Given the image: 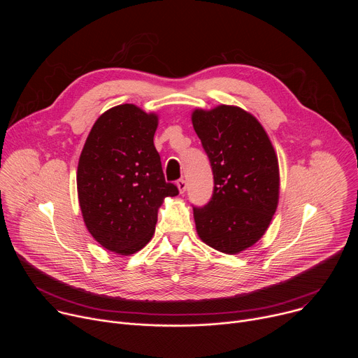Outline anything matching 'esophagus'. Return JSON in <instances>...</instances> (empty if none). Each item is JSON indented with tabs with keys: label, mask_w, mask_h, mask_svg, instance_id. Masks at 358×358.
<instances>
[{
	"label": "esophagus",
	"mask_w": 358,
	"mask_h": 358,
	"mask_svg": "<svg viewBox=\"0 0 358 358\" xmlns=\"http://www.w3.org/2000/svg\"><path fill=\"white\" fill-rule=\"evenodd\" d=\"M177 187H178L180 192H181V194H184V192H185V189H187V182H185V180H184V178H180V180L177 181Z\"/></svg>",
	"instance_id": "34e87169"
}]
</instances>
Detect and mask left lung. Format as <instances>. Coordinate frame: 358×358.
<instances>
[{
	"label": "left lung",
	"mask_w": 358,
	"mask_h": 358,
	"mask_svg": "<svg viewBox=\"0 0 358 358\" xmlns=\"http://www.w3.org/2000/svg\"><path fill=\"white\" fill-rule=\"evenodd\" d=\"M192 126L206 150L214 191L194 207L199 238L224 253H239L268 229L279 199V167L261 123L236 106L196 109Z\"/></svg>",
	"instance_id": "1"
}]
</instances>
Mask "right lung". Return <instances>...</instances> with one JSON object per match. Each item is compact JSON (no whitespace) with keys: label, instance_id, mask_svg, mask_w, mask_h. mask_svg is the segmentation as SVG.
<instances>
[{"label":"right lung","instance_id":"obj_1","mask_svg":"<svg viewBox=\"0 0 358 358\" xmlns=\"http://www.w3.org/2000/svg\"><path fill=\"white\" fill-rule=\"evenodd\" d=\"M157 116L134 105L109 109L93 124L78 164V195L87 231L103 248L131 255L151 239L166 196L178 195L166 182L155 147Z\"/></svg>","mask_w":358,"mask_h":358}]
</instances>
